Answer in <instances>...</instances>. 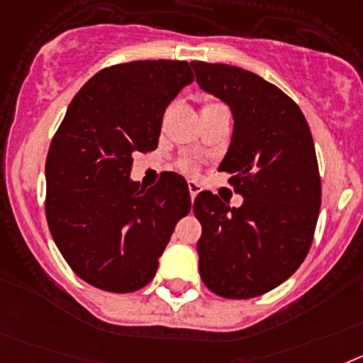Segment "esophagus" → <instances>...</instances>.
Instances as JSON below:
<instances>
[{
  "instance_id": "esophagus-1",
  "label": "esophagus",
  "mask_w": 363,
  "mask_h": 363,
  "mask_svg": "<svg viewBox=\"0 0 363 363\" xmlns=\"http://www.w3.org/2000/svg\"><path fill=\"white\" fill-rule=\"evenodd\" d=\"M188 190H190V197H191V201H194L195 197H197V194L201 191V186L197 184L195 181H188Z\"/></svg>"
}]
</instances>
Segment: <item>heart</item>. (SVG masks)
<instances>
[{
  "label": "heart",
  "instance_id": "obj_1",
  "mask_svg": "<svg viewBox=\"0 0 363 363\" xmlns=\"http://www.w3.org/2000/svg\"><path fill=\"white\" fill-rule=\"evenodd\" d=\"M223 104L219 102H204L203 106V111H208V109H216V107H220ZM179 168L182 169L184 173H195L197 172V164L194 162V160H181V164H179Z\"/></svg>",
  "mask_w": 363,
  "mask_h": 363
}]
</instances>
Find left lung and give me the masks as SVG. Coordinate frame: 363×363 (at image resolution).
Returning a JSON list of instances; mask_svg holds the SVG:
<instances>
[{
  "instance_id": "8db88e82",
  "label": "left lung",
  "mask_w": 363,
  "mask_h": 363,
  "mask_svg": "<svg viewBox=\"0 0 363 363\" xmlns=\"http://www.w3.org/2000/svg\"><path fill=\"white\" fill-rule=\"evenodd\" d=\"M191 65L197 84L232 109L219 172L242 195L239 208L212 191L195 197L201 279L223 298H256L289 279L313 245L321 204L313 135L298 104L270 82L234 65Z\"/></svg>"
}]
</instances>
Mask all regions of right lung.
Segmentation results:
<instances>
[{
	"label": "right lung",
	"instance_id": "right-lung-1",
	"mask_svg": "<svg viewBox=\"0 0 363 363\" xmlns=\"http://www.w3.org/2000/svg\"><path fill=\"white\" fill-rule=\"evenodd\" d=\"M194 82L188 62L138 60L96 72L69 104L45 162V216L72 272L107 292L153 279L188 184L164 172L144 190L129 179L133 153L159 144L166 107Z\"/></svg>",
	"mask_w": 363,
	"mask_h": 363
}]
</instances>
